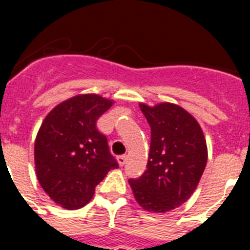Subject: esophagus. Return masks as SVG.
Wrapping results in <instances>:
<instances>
[{
    "label": "esophagus",
    "instance_id": "esophagus-1",
    "mask_svg": "<svg viewBox=\"0 0 250 250\" xmlns=\"http://www.w3.org/2000/svg\"><path fill=\"white\" fill-rule=\"evenodd\" d=\"M126 160H127V155L118 156V163L120 167H124V165H125V163H126Z\"/></svg>",
    "mask_w": 250,
    "mask_h": 250
}]
</instances>
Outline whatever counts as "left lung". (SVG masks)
<instances>
[{
	"mask_svg": "<svg viewBox=\"0 0 250 250\" xmlns=\"http://www.w3.org/2000/svg\"><path fill=\"white\" fill-rule=\"evenodd\" d=\"M140 110L151 127L147 169L129 184L141 208L165 213L184 204L199 184L207 141L198 121L175 104H140Z\"/></svg>",
	"mask_w": 250,
	"mask_h": 250,
	"instance_id": "1",
	"label": "left lung"
}]
</instances>
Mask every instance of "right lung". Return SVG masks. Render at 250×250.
<instances>
[{"label": "right lung", "mask_w": 250, "mask_h": 250, "mask_svg": "<svg viewBox=\"0 0 250 250\" xmlns=\"http://www.w3.org/2000/svg\"><path fill=\"white\" fill-rule=\"evenodd\" d=\"M112 100L77 95L59 104L42 121L35 140V167L40 185L65 209L90 202L95 187L119 167L96 121Z\"/></svg>", "instance_id": "right-lung-1"}]
</instances>
